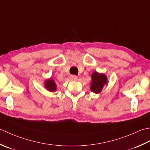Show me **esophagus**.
Returning <instances> with one entry per match:
<instances>
[{
    "mask_svg": "<svg viewBox=\"0 0 150 150\" xmlns=\"http://www.w3.org/2000/svg\"><path fill=\"white\" fill-rule=\"evenodd\" d=\"M70 79H71V80H76V79H78V77L75 75H71V76H70Z\"/></svg>",
    "mask_w": 150,
    "mask_h": 150,
    "instance_id": "34e87169",
    "label": "esophagus"
}]
</instances>
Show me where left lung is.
Listing matches in <instances>:
<instances>
[{
  "mask_svg": "<svg viewBox=\"0 0 150 150\" xmlns=\"http://www.w3.org/2000/svg\"><path fill=\"white\" fill-rule=\"evenodd\" d=\"M108 83V77L103 73L94 72L91 75V91L95 94H99L103 89V87Z\"/></svg>",
  "mask_w": 150,
  "mask_h": 150,
  "instance_id": "obj_1",
  "label": "left lung"
}]
</instances>
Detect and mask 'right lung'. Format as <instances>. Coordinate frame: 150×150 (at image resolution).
<instances>
[{
  "label": "right lung",
  "instance_id": "1",
  "mask_svg": "<svg viewBox=\"0 0 150 150\" xmlns=\"http://www.w3.org/2000/svg\"><path fill=\"white\" fill-rule=\"evenodd\" d=\"M44 86L46 89L50 92H55L57 89V85L54 79L50 78L46 79L44 82Z\"/></svg>",
  "mask_w": 150,
  "mask_h": 150
}]
</instances>
